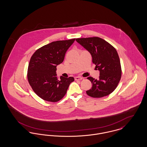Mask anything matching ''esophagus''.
Listing matches in <instances>:
<instances>
[{
  "instance_id": "esophagus-1",
  "label": "esophagus",
  "mask_w": 147,
  "mask_h": 147,
  "mask_svg": "<svg viewBox=\"0 0 147 147\" xmlns=\"http://www.w3.org/2000/svg\"><path fill=\"white\" fill-rule=\"evenodd\" d=\"M82 79H83V78H82V77H77L75 78L76 80H81Z\"/></svg>"
}]
</instances>
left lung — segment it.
Instances as JSON below:
<instances>
[{
	"mask_svg": "<svg viewBox=\"0 0 147 147\" xmlns=\"http://www.w3.org/2000/svg\"><path fill=\"white\" fill-rule=\"evenodd\" d=\"M76 41L92 56V63L100 71L99 79L87 78L92 87L86 91L92 98L106 96L115 90L120 81L122 69L118 53L111 44L101 38L92 37L78 38Z\"/></svg>",
	"mask_w": 147,
	"mask_h": 147,
	"instance_id": "1",
	"label": "left lung"
}]
</instances>
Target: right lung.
I'll use <instances>...</instances> for the list:
<instances>
[{"mask_svg":"<svg viewBox=\"0 0 147 147\" xmlns=\"http://www.w3.org/2000/svg\"><path fill=\"white\" fill-rule=\"evenodd\" d=\"M76 38L57 41L37 49L28 64V79L35 93L43 100L56 102L66 94L73 77L58 79L57 65L63 62L67 51Z\"/></svg>","mask_w":147,"mask_h":147,"instance_id":"obj_1","label":"right lung"}]
</instances>
